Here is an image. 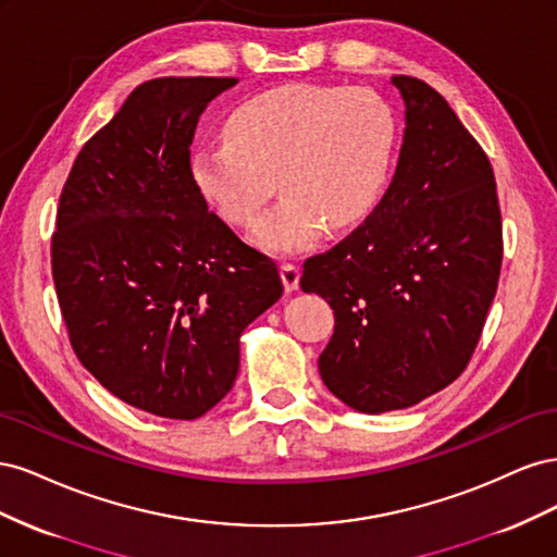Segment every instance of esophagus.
Masks as SVG:
<instances>
[{"instance_id":"obj_1","label":"esophagus","mask_w":557,"mask_h":557,"mask_svg":"<svg viewBox=\"0 0 557 557\" xmlns=\"http://www.w3.org/2000/svg\"><path fill=\"white\" fill-rule=\"evenodd\" d=\"M299 267L297 264H290V262H283L281 264V281H283V288L293 293L299 288Z\"/></svg>"}]
</instances>
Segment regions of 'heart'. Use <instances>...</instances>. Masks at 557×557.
Listing matches in <instances>:
<instances>
[{"instance_id": "b5f03b06", "label": "heart", "mask_w": 557, "mask_h": 557, "mask_svg": "<svg viewBox=\"0 0 557 557\" xmlns=\"http://www.w3.org/2000/svg\"><path fill=\"white\" fill-rule=\"evenodd\" d=\"M223 137L193 150L197 193L239 227L256 221L276 188L285 193L260 218L252 244L290 256L313 246L325 225L356 227L376 209L393 174L399 123L372 88L285 83L234 107Z\"/></svg>"}]
</instances>
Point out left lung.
<instances>
[{
  "label": "left lung",
  "mask_w": 557,
  "mask_h": 557,
  "mask_svg": "<svg viewBox=\"0 0 557 557\" xmlns=\"http://www.w3.org/2000/svg\"><path fill=\"white\" fill-rule=\"evenodd\" d=\"M393 86L407 127L391 188L299 281L334 309L320 379L362 413L413 407L465 372L502 267L491 160L428 83Z\"/></svg>",
  "instance_id": "obj_1"
}]
</instances>
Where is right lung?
<instances>
[{"label": "right lung", "mask_w": 557, "mask_h": 557, "mask_svg": "<svg viewBox=\"0 0 557 557\" xmlns=\"http://www.w3.org/2000/svg\"><path fill=\"white\" fill-rule=\"evenodd\" d=\"M237 83H141L81 148L60 195L50 262L76 358L162 418L195 420L232 391L244 330L283 295L276 264L190 178L199 115Z\"/></svg>", "instance_id": "obj_1"}]
</instances>
